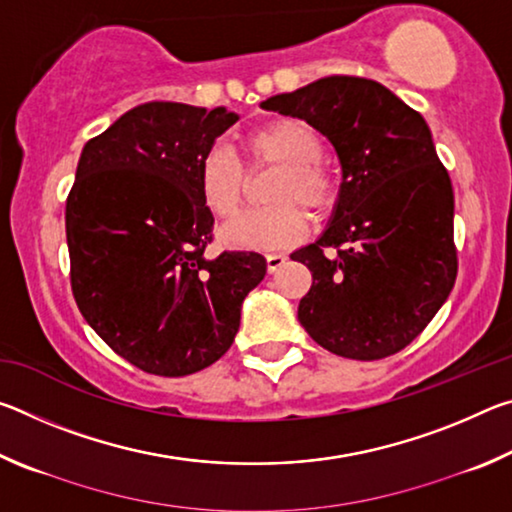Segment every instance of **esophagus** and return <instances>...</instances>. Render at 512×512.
Instances as JSON below:
<instances>
[{"mask_svg": "<svg viewBox=\"0 0 512 512\" xmlns=\"http://www.w3.org/2000/svg\"><path fill=\"white\" fill-rule=\"evenodd\" d=\"M284 264H287V255H282V253L266 255V268H268V273H275L277 268H282Z\"/></svg>", "mask_w": 512, "mask_h": 512, "instance_id": "34e87169", "label": "esophagus"}]
</instances>
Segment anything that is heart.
Returning a JSON list of instances; mask_svg holds the SVG:
<instances>
[{
    "mask_svg": "<svg viewBox=\"0 0 512 512\" xmlns=\"http://www.w3.org/2000/svg\"><path fill=\"white\" fill-rule=\"evenodd\" d=\"M246 151L253 167H282L266 210H248L221 228V241L232 248L275 250L298 244L309 232L311 210L325 212L336 201V183L323 164V140L302 119H277L248 135ZM196 187L205 210L216 219L237 212L246 189L244 164L230 146L214 144L203 153L196 169Z\"/></svg>",
    "mask_w": 512,
    "mask_h": 512,
    "instance_id": "heart-1",
    "label": "heart"
}]
</instances>
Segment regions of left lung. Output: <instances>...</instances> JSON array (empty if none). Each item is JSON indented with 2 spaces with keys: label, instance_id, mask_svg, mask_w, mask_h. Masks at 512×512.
<instances>
[{
  "label": "left lung",
  "instance_id": "obj_1",
  "mask_svg": "<svg viewBox=\"0 0 512 512\" xmlns=\"http://www.w3.org/2000/svg\"><path fill=\"white\" fill-rule=\"evenodd\" d=\"M262 108L305 119L343 171L327 230L291 255L314 277L300 325L339 357H391L429 325L458 271L454 189L427 121L359 76H325Z\"/></svg>",
  "mask_w": 512,
  "mask_h": 512
}]
</instances>
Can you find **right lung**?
Returning <instances> with one entry per match:
<instances>
[{
	"mask_svg": "<svg viewBox=\"0 0 512 512\" xmlns=\"http://www.w3.org/2000/svg\"><path fill=\"white\" fill-rule=\"evenodd\" d=\"M237 119L151 101L83 146L65 207L74 300L119 357L151 375L185 377L219 361L241 302L266 275L259 253L203 255L214 216L196 169Z\"/></svg>",
	"mask_w": 512,
	"mask_h": 512,
	"instance_id": "add662e5",
	"label": "right lung"
}]
</instances>
